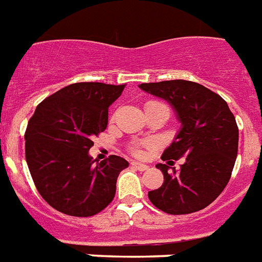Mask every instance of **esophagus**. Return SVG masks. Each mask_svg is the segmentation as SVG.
Instances as JSON below:
<instances>
[{
	"label": "esophagus",
	"mask_w": 262,
	"mask_h": 262,
	"mask_svg": "<svg viewBox=\"0 0 262 262\" xmlns=\"http://www.w3.org/2000/svg\"><path fill=\"white\" fill-rule=\"evenodd\" d=\"M132 166L136 169H138L140 172H145V170H148L149 166L145 164H140V162H132Z\"/></svg>",
	"instance_id": "34e87169"
}]
</instances>
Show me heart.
Wrapping results in <instances>:
<instances>
[{"mask_svg": "<svg viewBox=\"0 0 262 262\" xmlns=\"http://www.w3.org/2000/svg\"><path fill=\"white\" fill-rule=\"evenodd\" d=\"M150 104V102H149ZM155 146V142L153 141H141L137 142V144L132 145V153L137 157H144L146 155V150L151 149Z\"/></svg>", "mask_w": 262, "mask_h": 262, "instance_id": "b5f03b06", "label": "heart"}]
</instances>
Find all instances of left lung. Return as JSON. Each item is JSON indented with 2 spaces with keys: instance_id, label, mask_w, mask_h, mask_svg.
<instances>
[{
  "instance_id": "1",
  "label": "left lung",
  "mask_w": 262,
  "mask_h": 262,
  "mask_svg": "<svg viewBox=\"0 0 262 262\" xmlns=\"http://www.w3.org/2000/svg\"><path fill=\"white\" fill-rule=\"evenodd\" d=\"M146 93L172 105L181 129L162 161L187 158L179 172L157 164L164 184L148 197L156 208L169 214H189L212 204L232 176L238 150L236 118L223 97L197 82L161 81L138 85Z\"/></svg>"
}]
</instances>
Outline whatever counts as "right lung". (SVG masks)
<instances>
[{
	"mask_svg": "<svg viewBox=\"0 0 262 262\" xmlns=\"http://www.w3.org/2000/svg\"><path fill=\"white\" fill-rule=\"evenodd\" d=\"M125 85L77 82L38 104L25 132V156L42 199L56 210L90 217L114 199L116 182L129 162L120 156L96 161L93 137L107 126L109 106Z\"/></svg>",
	"mask_w": 262,
	"mask_h": 262,
	"instance_id": "1",
	"label": "right lung"
}]
</instances>
